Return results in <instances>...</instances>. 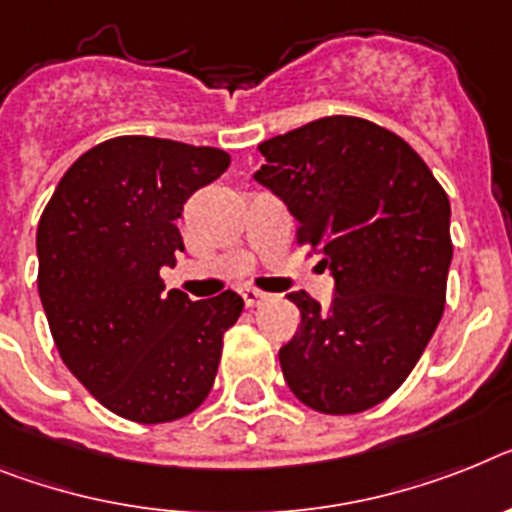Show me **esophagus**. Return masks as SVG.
Returning a JSON list of instances; mask_svg holds the SVG:
<instances>
[{
    "instance_id": "34e87169",
    "label": "esophagus",
    "mask_w": 512,
    "mask_h": 512,
    "mask_svg": "<svg viewBox=\"0 0 512 512\" xmlns=\"http://www.w3.org/2000/svg\"><path fill=\"white\" fill-rule=\"evenodd\" d=\"M242 299L247 307H257V304H263L268 299L265 291H257V289H242Z\"/></svg>"
}]
</instances>
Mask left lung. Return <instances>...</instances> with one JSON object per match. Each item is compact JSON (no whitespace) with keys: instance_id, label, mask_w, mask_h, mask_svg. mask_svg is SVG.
<instances>
[{"instance_id":"left-lung-1","label":"left lung","mask_w":512,"mask_h":512,"mask_svg":"<svg viewBox=\"0 0 512 512\" xmlns=\"http://www.w3.org/2000/svg\"><path fill=\"white\" fill-rule=\"evenodd\" d=\"M268 187L336 281L328 309L289 294L302 322L281 346L291 393L320 414H359L401 388L445 309L450 200L403 137L322 117L257 145Z\"/></svg>"}]
</instances>
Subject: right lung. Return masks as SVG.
<instances>
[{
    "instance_id": "add662e5",
    "label": "right lung",
    "mask_w": 512,
    "mask_h": 512,
    "mask_svg": "<svg viewBox=\"0 0 512 512\" xmlns=\"http://www.w3.org/2000/svg\"><path fill=\"white\" fill-rule=\"evenodd\" d=\"M218 148L124 135L59 179L38 221V294L59 356L114 414L163 424L208 398L242 296L163 291L184 203L229 169Z\"/></svg>"
}]
</instances>
